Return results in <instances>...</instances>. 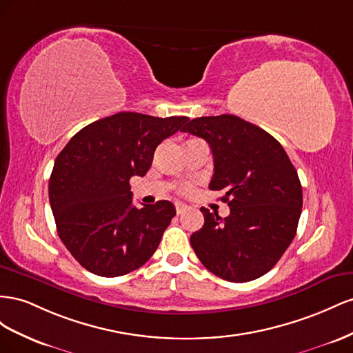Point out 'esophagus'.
<instances>
[{
  "mask_svg": "<svg viewBox=\"0 0 353 353\" xmlns=\"http://www.w3.org/2000/svg\"><path fill=\"white\" fill-rule=\"evenodd\" d=\"M188 208H189V207H188L185 203H180V201H177V203H176V211H177V214L185 213V211H186Z\"/></svg>",
  "mask_w": 353,
  "mask_h": 353,
  "instance_id": "esophagus-1",
  "label": "esophagus"
}]
</instances>
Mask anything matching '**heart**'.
I'll use <instances>...</instances> for the list:
<instances>
[{
	"label": "heart",
	"instance_id": "heart-1",
	"mask_svg": "<svg viewBox=\"0 0 353 353\" xmlns=\"http://www.w3.org/2000/svg\"><path fill=\"white\" fill-rule=\"evenodd\" d=\"M188 190H189V188L186 186V188H183V192H188Z\"/></svg>",
	"mask_w": 353,
	"mask_h": 353
}]
</instances>
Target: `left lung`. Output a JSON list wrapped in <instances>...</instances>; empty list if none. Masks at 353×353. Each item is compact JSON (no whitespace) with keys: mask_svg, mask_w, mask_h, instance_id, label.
Returning <instances> with one entry per match:
<instances>
[{"mask_svg":"<svg viewBox=\"0 0 353 353\" xmlns=\"http://www.w3.org/2000/svg\"><path fill=\"white\" fill-rule=\"evenodd\" d=\"M183 132L204 139L214 159L211 190H225L230 213L201 208L204 226L190 245L211 274L230 283L265 275L296 236L303 205L297 170L275 137L235 115L195 118Z\"/></svg>","mask_w":353,"mask_h":353,"instance_id":"left-lung-1","label":"left lung"}]
</instances>
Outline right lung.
Wrapping results in <instances>:
<instances>
[{"instance_id":"obj_1","label":"right lung","mask_w":353,"mask_h":353,"mask_svg":"<svg viewBox=\"0 0 353 353\" xmlns=\"http://www.w3.org/2000/svg\"><path fill=\"white\" fill-rule=\"evenodd\" d=\"M188 121L118 112L79 130L57 155L48 182L57 234L92 274L125 275L155 253L176 208L134 207L130 179L145 176L157 146Z\"/></svg>"}]
</instances>
